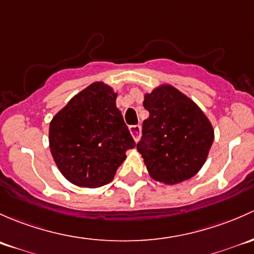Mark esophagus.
Instances as JSON below:
<instances>
[{
	"label": "esophagus",
	"mask_w": 254,
	"mask_h": 254,
	"mask_svg": "<svg viewBox=\"0 0 254 254\" xmlns=\"http://www.w3.org/2000/svg\"><path fill=\"white\" fill-rule=\"evenodd\" d=\"M129 132L132 134L134 142H138L140 138V134H142V127L139 125H134V126H129Z\"/></svg>",
	"instance_id": "34e87169"
}]
</instances>
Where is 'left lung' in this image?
Wrapping results in <instances>:
<instances>
[{
	"label": "left lung",
	"instance_id": "1",
	"mask_svg": "<svg viewBox=\"0 0 254 254\" xmlns=\"http://www.w3.org/2000/svg\"><path fill=\"white\" fill-rule=\"evenodd\" d=\"M143 137L137 144L149 176L166 186L192 179L204 165L214 128L202 109L171 84L144 94Z\"/></svg>",
	"mask_w": 254,
	"mask_h": 254
}]
</instances>
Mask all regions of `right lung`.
<instances>
[{
	"mask_svg": "<svg viewBox=\"0 0 254 254\" xmlns=\"http://www.w3.org/2000/svg\"><path fill=\"white\" fill-rule=\"evenodd\" d=\"M116 99L114 88L94 82L50 121V151L70 184L85 188L110 184L126 151L135 146Z\"/></svg>",
	"mask_w": 254,
	"mask_h": 254,
	"instance_id": "1",
	"label": "right lung"
}]
</instances>
